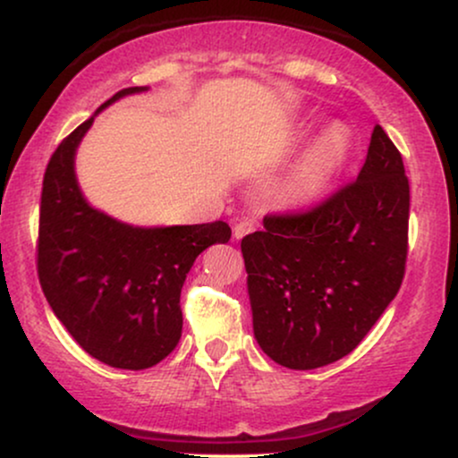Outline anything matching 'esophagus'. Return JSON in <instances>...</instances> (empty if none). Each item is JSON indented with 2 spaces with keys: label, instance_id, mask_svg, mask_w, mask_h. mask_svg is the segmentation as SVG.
I'll list each match as a JSON object with an SVG mask.
<instances>
[{
  "label": "esophagus",
  "instance_id": "1",
  "mask_svg": "<svg viewBox=\"0 0 458 458\" xmlns=\"http://www.w3.org/2000/svg\"><path fill=\"white\" fill-rule=\"evenodd\" d=\"M256 230V222L254 219H243V222L234 224V239H243V236H247L250 233H254Z\"/></svg>",
  "mask_w": 458,
  "mask_h": 458
}]
</instances>
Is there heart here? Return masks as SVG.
<instances>
[{"instance_id": "heart-1", "label": "heart", "mask_w": 458, "mask_h": 458, "mask_svg": "<svg viewBox=\"0 0 458 458\" xmlns=\"http://www.w3.org/2000/svg\"><path fill=\"white\" fill-rule=\"evenodd\" d=\"M351 152V135L343 124H329L303 150L284 181V196L295 207H308L323 198Z\"/></svg>"}]
</instances>
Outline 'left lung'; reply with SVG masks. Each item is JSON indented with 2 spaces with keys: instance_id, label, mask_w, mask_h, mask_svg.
Instances as JSON below:
<instances>
[{
  "instance_id": "8db88e82",
  "label": "left lung",
  "mask_w": 458,
  "mask_h": 458,
  "mask_svg": "<svg viewBox=\"0 0 458 458\" xmlns=\"http://www.w3.org/2000/svg\"><path fill=\"white\" fill-rule=\"evenodd\" d=\"M241 241L254 335L276 364L312 370L343 360L404 277L409 181L377 124L357 181L301 213L267 215Z\"/></svg>"
}]
</instances>
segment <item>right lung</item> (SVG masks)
I'll use <instances>...</instances> for the list:
<instances>
[{"label":"right lung","mask_w":458,"mask_h":458,"mask_svg":"<svg viewBox=\"0 0 458 458\" xmlns=\"http://www.w3.org/2000/svg\"><path fill=\"white\" fill-rule=\"evenodd\" d=\"M144 90L124 88L98 112ZM94 115L62 140L45 170L38 280L86 353L112 368L144 370L181 340V288L193 262L208 245L228 243L233 230L225 222L138 228L92 208L77 185L75 152Z\"/></svg>","instance_id":"add662e5"}]
</instances>
